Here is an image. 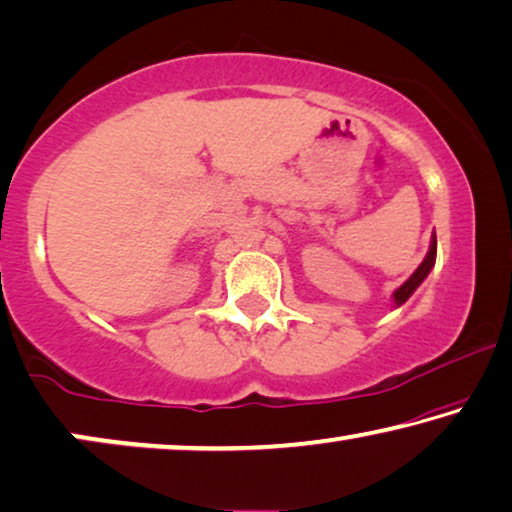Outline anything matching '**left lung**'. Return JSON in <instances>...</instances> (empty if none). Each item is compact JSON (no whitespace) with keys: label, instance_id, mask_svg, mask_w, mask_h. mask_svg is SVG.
<instances>
[{"label":"left lung","instance_id":"1","mask_svg":"<svg viewBox=\"0 0 512 512\" xmlns=\"http://www.w3.org/2000/svg\"><path fill=\"white\" fill-rule=\"evenodd\" d=\"M434 263H436V235H432V244H429V251H427L425 261H422V263L418 265V270L413 272L411 277L406 279L404 284L399 286L395 293H392V298H395V305H397V307L404 305V302L409 300L411 295H413V291H416V288L422 284V281L427 279V274H429V270L434 268Z\"/></svg>","mask_w":512,"mask_h":512}]
</instances>
